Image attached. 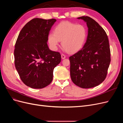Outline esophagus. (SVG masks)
Listing matches in <instances>:
<instances>
[{
    "instance_id": "esophagus-1",
    "label": "esophagus",
    "mask_w": 123,
    "mask_h": 123,
    "mask_svg": "<svg viewBox=\"0 0 123 123\" xmlns=\"http://www.w3.org/2000/svg\"><path fill=\"white\" fill-rule=\"evenodd\" d=\"M61 57H62V59H65L66 56V55H65V54H61Z\"/></svg>"
}]
</instances>
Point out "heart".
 <instances>
[{
	"mask_svg": "<svg viewBox=\"0 0 123 123\" xmlns=\"http://www.w3.org/2000/svg\"><path fill=\"white\" fill-rule=\"evenodd\" d=\"M87 34V29L84 25L62 21L56 26L54 33H49L48 41L53 51L57 50L59 42L62 41V45L66 51L74 53L82 48Z\"/></svg>",
	"mask_w": 123,
	"mask_h": 123,
	"instance_id": "b5f03b06",
	"label": "heart"
}]
</instances>
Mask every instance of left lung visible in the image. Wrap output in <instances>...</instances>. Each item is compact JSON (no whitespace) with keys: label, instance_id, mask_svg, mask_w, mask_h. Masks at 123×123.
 <instances>
[{"label":"left lung","instance_id":"8db88e82","mask_svg":"<svg viewBox=\"0 0 123 123\" xmlns=\"http://www.w3.org/2000/svg\"><path fill=\"white\" fill-rule=\"evenodd\" d=\"M88 28L83 48L69 57L70 76L73 83L82 88L97 86L106 79L111 61L107 34L99 25L88 16L77 18Z\"/></svg>","mask_w":123,"mask_h":123}]
</instances>
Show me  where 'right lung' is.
<instances>
[{"instance_id": "add662e5", "label": "right lung", "mask_w": 123, "mask_h": 123, "mask_svg": "<svg viewBox=\"0 0 123 123\" xmlns=\"http://www.w3.org/2000/svg\"><path fill=\"white\" fill-rule=\"evenodd\" d=\"M55 19L34 18L21 29L15 45V66L27 86L42 89L53 80V70L61 55L48 46V36Z\"/></svg>"}]
</instances>
